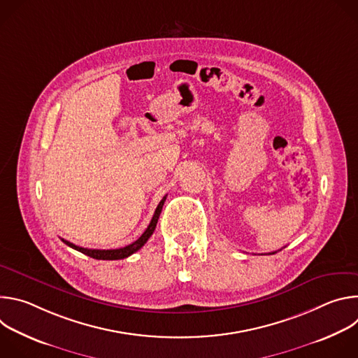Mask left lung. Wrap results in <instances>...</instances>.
Returning a JSON list of instances; mask_svg holds the SVG:
<instances>
[{"label":"left lung","instance_id":"left-lung-1","mask_svg":"<svg viewBox=\"0 0 358 358\" xmlns=\"http://www.w3.org/2000/svg\"><path fill=\"white\" fill-rule=\"evenodd\" d=\"M273 253H276V252H271V253H269V255H273Z\"/></svg>","mask_w":358,"mask_h":358}]
</instances>
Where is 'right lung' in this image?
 I'll return each instance as SVG.
<instances>
[{
    "mask_svg": "<svg viewBox=\"0 0 358 358\" xmlns=\"http://www.w3.org/2000/svg\"><path fill=\"white\" fill-rule=\"evenodd\" d=\"M167 195L163 196V199L160 201V203L157 206L156 211H155V215H152L147 229L141 234V236L134 241L133 243L124 246V248H119V249H89V248H82V246H78L69 241H65L62 239V242H65L68 246H71L72 249H76L85 255H87V257L93 258V259H100V261H116V259H124L127 257H130V255H133L134 252H137L140 248L144 246V243L148 241V238L152 235V232H155L156 229V225H157V221H159V217L162 214V210H163V206H164V201H166Z\"/></svg>",
    "mask_w": 358,
    "mask_h": 358,
    "instance_id": "right-lung-1",
    "label": "right lung"
}]
</instances>
